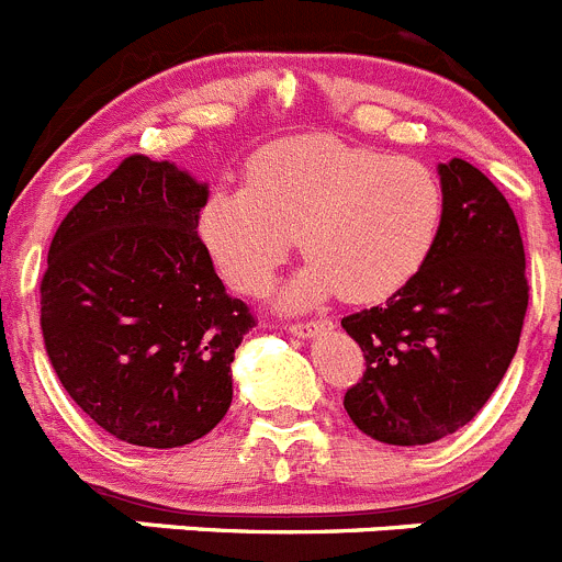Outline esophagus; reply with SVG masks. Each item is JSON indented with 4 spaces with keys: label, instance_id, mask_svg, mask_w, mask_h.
I'll use <instances>...</instances> for the list:
<instances>
[{
    "label": "esophagus",
    "instance_id": "34e87169",
    "mask_svg": "<svg viewBox=\"0 0 562 562\" xmlns=\"http://www.w3.org/2000/svg\"><path fill=\"white\" fill-rule=\"evenodd\" d=\"M326 328H331V321H303V323H292L290 331L295 334V337H315V334L326 331Z\"/></svg>",
    "mask_w": 562,
    "mask_h": 562
}]
</instances>
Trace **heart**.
<instances>
[{
    "mask_svg": "<svg viewBox=\"0 0 562 562\" xmlns=\"http://www.w3.org/2000/svg\"><path fill=\"white\" fill-rule=\"evenodd\" d=\"M446 192L429 164L331 136L276 142L256 153L245 189H217L200 211V239L228 284L267 290L295 250L308 261L290 306L339 292L375 303L404 290L429 261Z\"/></svg>",
    "mask_w": 562,
    "mask_h": 562,
    "instance_id": "1",
    "label": "heart"
}]
</instances>
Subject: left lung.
I'll return each mask as SVG.
<instances>
[{"label": "left lung", "instance_id": "8db88e82", "mask_svg": "<svg viewBox=\"0 0 562 562\" xmlns=\"http://www.w3.org/2000/svg\"><path fill=\"white\" fill-rule=\"evenodd\" d=\"M440 239L384 306L342 317L364 353L345 412L368 437L426 446L473 420L507 373L529 303L516 214L485 172L451 158Z\"/></svg>", "mask_w": 562, "mask_h": 562}]
</instances>
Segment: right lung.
<instances>
[{
  "label": "right lung",
  "instance_id": "right-lung-1",
  "mask_svg": "<svg viewBox=\"0 0 562 562\" xmlns=\"http://www.w3.org/2000/svg\"><path fill=\"white\" fill-rule=\"evenodd\" d=\"M209 187L131 156L58 225L41 278V331L60 384L131 446L209 435L234 398L231 362L256 326L198 236Z\"/></svg>",
  "mask_w": 562,
  "mask_h": 562
}]
</instances>
